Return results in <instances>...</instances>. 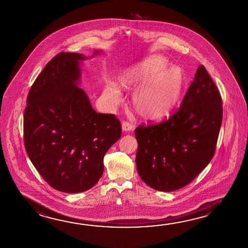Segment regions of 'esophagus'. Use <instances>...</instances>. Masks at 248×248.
Instances as JSON below:
<instances>
[{"instance_id":"34e87169","label":"esophagus","mask_w":248,"mask_h":248,"mask_svg":"<svg viewBox=\"0 0 248 248\" xmlns=\"http://www.w3.org/2000/svg\"><path fill=\"white\" fill-rule=\"evenodd\" d=\"M132 128L133 126H132V124H130L129 122L124 121L122 123V130L124 132H130L131 130H132Z\"/></svg>"}]
</instances>
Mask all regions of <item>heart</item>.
<instances>
[{"label":"heart","mask_w":248,"mask_h":248,"mask_svg":"<svg viewBox=\"0 0 248 248\" xmlns=\"http://www.w3.org/2000/svg\"><path fill=\"white\" fill-rule=\"evenodd\" d=\"M122 86L136 89L133 107L145 120H160L167 116L181 96L185 77L177 66H169V61L160 55L147 59L127 70L120 78ZM108 96L114 104L121 101L120 90L114 83L105 87Z\"/></svg>","instance_id":"1"}]
</instances>
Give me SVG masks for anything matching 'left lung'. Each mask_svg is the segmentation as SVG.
Masks as SVG:
<instances>
[{"instance_id": "1", "label": "left lung", "mask_w": 248, "mask_h": 248, "mask_svg": "<svg viewBox=\"0 0 248 248\" xmlns=\"http://www.w3.org/2000/svg\"><path fill=\"white\" fill-rule=\"evenodd\" d=\"M222 101L203 65L168 120L135 129L137 170L148 186L173 192L186 186L212 160L222 120Z\"/></svg>"}]
</instances>
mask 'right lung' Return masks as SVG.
<instances>
[{"instance_id": "1", "label": "right lung", "mask_w": 248, "mask_h": 248, "mask_svg": "<svg viewBox=\"0 0 248 248\" xmlns=\"http://www.w3.org/2000/svg\"><path fill=\"white\" fill-rule=\"evenodd\" d=\"M85 59L62 52L48 62L31 87L24 115L31 161L51 187L68 193L96 185L104 155L122 133L115 115L97 113L86 92L77 86Z\"/></svg>"}]
</instances>
